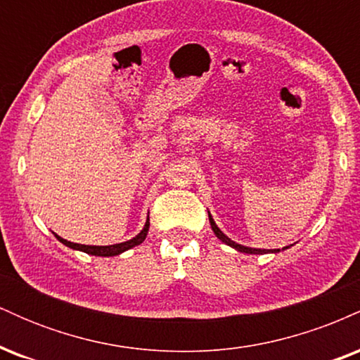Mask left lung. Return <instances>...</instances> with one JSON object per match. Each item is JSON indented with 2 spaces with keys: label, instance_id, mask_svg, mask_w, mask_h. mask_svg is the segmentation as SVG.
<instances>
[{
  "label": "left lung",
  "instance_id": "8db88e82",
  "mask_svg": "<svg viewBox=\"0 0 360 360\" xmlns=\"http://www.w3.org/2000/svg\"><path fill=\"white\" fill-rule=\"evenodd\" d=\"M208 218H210V225H212V230L214 232V235H217V237L220 238V240H221L223 243H226V245H230V247H232V249H235V250L243 252V254H267V252H279V249H278V250H276V249H274V250H266V249H252V247L240 245V243L233 242L232 238L226 237V235L223 233L220 229H218L217 223H214V220H213L212 214H210V213H208ZM284 249H288V247H284Z\"/></svg>",
  "mask_w": 360,
  "mask_h": 360
}]
</instances>
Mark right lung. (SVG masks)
<instances>
[{
    "instance_id": "add662e5",
    "label": "right lung",
    "mask_w": 360,
    "mask_h": 360,
    "mask_svg": "<svg viewBox=\"0 0 360 360\" xmlns=\"http://www.w3.org/2000/svg\"><path fill=\"white\" fill-rule=\"evenodd\" d=\"M148 225H150V221H146V225H143L142 232L139 235H135L131 240H127V242H122V243H115V245H81V243H74V242H69L65 240V238L59 237V235H56V238L59 242L64 243V245L71 247L74 250H81V252H86V254L89 255H98V257H113V255H120L122 252H125L128 249H131V247L135 245H140L143 240H146L147 233H148Z\"/></svg>"
}]
</instances>
